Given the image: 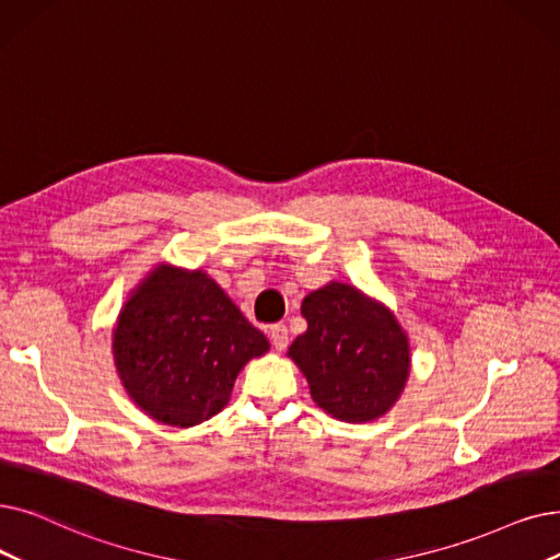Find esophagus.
Instances as JSON below:
<instances>
[{
	"instance_id": "34e87169",
	"label": "esophagus",
	"mask_w": 560,
	"mask_h": 560,
	"mask_svg": "<svg viewBox=\"0 0 560 560\" xmlns=\"http://www.w3.org/2000/svg\"><path fill=\"white\" fill-rule=\"evenodd\" d=\"M270 338H272V346L275 350H285L288 348V327L285 325H272L270 327Z\"/></svg>"
}]
</instances>
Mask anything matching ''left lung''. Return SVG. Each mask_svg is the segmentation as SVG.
<instances>
[{
	"instance_id": "8db88e82",
	"label": "left lung",
	"mask_w": 560,
	"mask_h": 560,
	"mask_svg": "<svg viewBox=\"0 0 560 560\" xmlns=\"http://www.w3.org/2000/svg\"><path fill=\"white\" fill-rule=\"evenodd\" d=\"M308 327L288 348L315 405L348 423L375 421L400 398L409 375V340L396 315L331 281L302 302Z\"/></svg>"
}]
</instances>
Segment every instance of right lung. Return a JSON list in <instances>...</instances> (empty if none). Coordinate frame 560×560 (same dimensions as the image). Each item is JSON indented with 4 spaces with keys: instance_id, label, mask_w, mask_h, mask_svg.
I'll use <instances>...</instances> for the list:
<instances>
[{
    "instance_id": "right-lung-1",
    "label": "right lung",
    "mask_w": 560,
    "mask_h": 560,
    "mask_svg": "<svg viewBox=\"0 0 560 560\" xmlns=\"http://www.w3.org/2000/svg\"><path fill=\"white\" fill-rule=\"evenodd\" d=\"M112 348L135 405L189 428L220 415L242 366L270 343L206 272L158 265L118 313Z\"/></svg>"
}]
</instances>
